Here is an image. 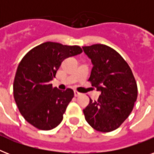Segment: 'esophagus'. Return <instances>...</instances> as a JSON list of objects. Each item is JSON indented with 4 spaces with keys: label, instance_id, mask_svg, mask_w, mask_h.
<instances>
[{
    "label": "esophagus",
    "instance_id": "34e87169",
    "mask_svg": "<svg viewBox=\"0 0 154 154\" xmlns=\"http://www.w3.org/2000/svg\"><path fill=\"white\" fill-rule=\"evenodd\" d=\"M74 95H75V97H79L82 95V94H81V93H79V92H77V91H76V90H74Z\"/></svg>",
    "mask_w": 154,
    "mask_h": 154
}]
</instances>
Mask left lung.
<instances>
[{"label": "left lung", "mask_w": 154, "mask_h": 154, "mask_svg": "<svg viewBox=\"0 0 154 154\" xmlns=\"http://www.w3.org/2000/svg\"><path fill=\"white\" fill-rule=\"evenodd\" d=\"M93 64L89 82L101 95L89 99L83 109L86 122L97 131H113L129 117L137 97V86L124 58L105 45L82 47Z\"/></svg>", "instance_id": "8db88e82"}]
</instances>
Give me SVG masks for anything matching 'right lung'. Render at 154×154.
Instances as JSON below:
<instances>
[{
    "label": "right lung",
    "mask_w": 154,
    "mask_h": 154,
    "mask_svg": "<svg viewBox=\"0 0 154 154\" xmlns=\"http://www.w3.org/2000/svg\"><path fill=\"white\" fill-rule=\"evenodd\" d=\"M82 53L77 45L45 42L28 52L18 65L13 97L24 118L42 130H50L62 122L74 93L53 88L50 81L65 58Z\"/></svg>",
    "instance_id": "1"
}]
</instances>
